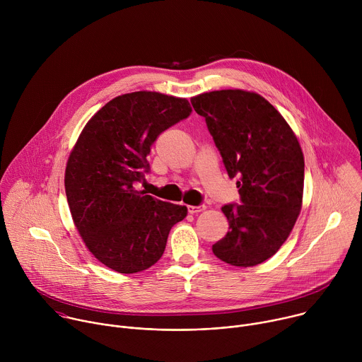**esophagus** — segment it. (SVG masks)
Returning a JSON list of instances; mask_svg holds the SVG:
<instances>
[{"label":"esophagus","instance_id":"34e87169","mask_svg":"<svg viewBox=\"0 0 362 362\" xmlns=\"http://www.w3.org/2000/svg\"><path fill=\"white\" fill-rule=\"evenodd\" d=\"M203 209H204L203 204H199V206H187V212H189L190 215L199 214V212H202Z\"/></svg>","mask_w":362,"mask_h":362}]
</instances>
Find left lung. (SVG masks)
<instances>
[{
  "mask_svg": "<svg viewBox=\"0 0 362 362\" xmlns=\"http://www.w3.org/2000/svg\"><path fill=\"white\" fill-rule=\"evenodd\" d=\"M190 103L204 117L240 196V203L222 206L229 232L212 250L233 267L262 264L286 240L300 211L305 163L298 139L256 93L211 91Z\"/></svg>",
  "mask_w": 362,
  "mask_h": 362,
  "instance_id": "8db88e82",
  "label": "left lung"
}]
</instances>
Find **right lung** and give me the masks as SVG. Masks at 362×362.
Returning <instances> with one entry per match:
<instances>
[{
	"label": "right lung",
	"mask_w": 362,
	"mask_h": 362,
	"mask_svg": "<svg viewBox=\"0 0 362 362\" xmlns=\"http://www.w3.org/2000/svg\"><path fill=\"white\" fill-rule=\"evenodd\" d=\"M186 98L154 91L119 95L83 129L66 168V194L86 246L107 268L141 272L156 264L186 206L137 190L160 133L187 119Z\"/></svg>",
	"instance_id": "obj_1"
}]
</instances>
